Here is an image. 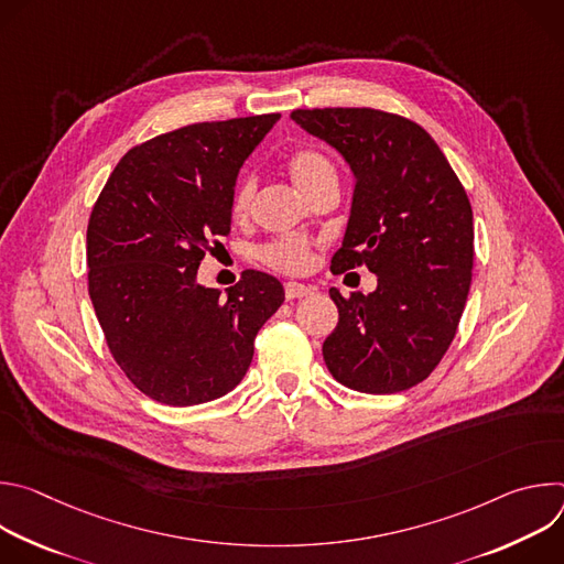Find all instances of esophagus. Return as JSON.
I'll return each mask as SVG.
<instances>
[{"label": "esophagus", "mask_w": 564, "mask_h": 564, "mask_svg": "<svg viewBox=\"0 0 564 564\" xmlns=\"http://www.w3.org/2000/svg\"><path fill=\"white\" fill-rule=\"evenodd\" d=\"M283 290H285V299H288V301H292V299H303V296L314 294V290H312L310 285H303V283H296V281H288V283L283 285Z\"/></svg>", "instance_id": "34e87169"}]
</instances>
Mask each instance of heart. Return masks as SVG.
Segmentation results:
<instances>
[{
	"label": "heart",
	"instance_id": "b5f03b06",
	"mask_svg": "<svg viewBox=\"0 0 564 564\" xmlns=\"http://www.w3.org/2000/svg\"><path fill=\"white\" fill-rule=\"evenodd\" d=\"M288 170L299 189L310 198L321 185L328 181H337L335 165L330 158L318 151L316 147H299L288 155ZM257 194V178L246 174L240 176L231 192V214L246 216ZM257 259L283 274L303 272L312 259V240L301 234H281L268 243L257 248Z\"/></svg>",
	"mask_w": 564,
	"mask_h": 564
}]
</instances>
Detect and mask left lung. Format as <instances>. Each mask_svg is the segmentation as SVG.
I'll return each mask as SVG.
<instances>
[{
    "label": "left lung",
    "mask_w": 564,
    "mask_h": 564,
    "mask_svg": "<svg viewBox=\"0 0 564 564\" xmlns=\"http://www.w3.org/2000/svg\"><path fill=\"white\" fill-rule=\"evenodd\" d=\"M355 174L344 246L330 270L366 265L377 290H330L339 324L324 341L333 377L390 394L424 381L455 339L473 276V212L446 155L417 122L370 107L294 109Z\"/></svg>",
    "instance_id": "8db88e82"
}]
</instances>
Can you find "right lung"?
<instances>
[{"label": "right lung", "instance_id": "right-lung-1", "mask_svg": "<svg viewBox=\"0 0 564 564\" xmlns=\"http://www.w3.org/2000/svg\"><path fill=\"white\" fill-rule=\"evenodd\" d=\"M281 113L196 122L129 149L87 227L89 296L127 379L167 406H196L246 377L283 285L257 270L220 290L198 265L231 229L246 158Z\"/></svg>", "mask_w": 564, "mask_h": 564}]
</instances>
